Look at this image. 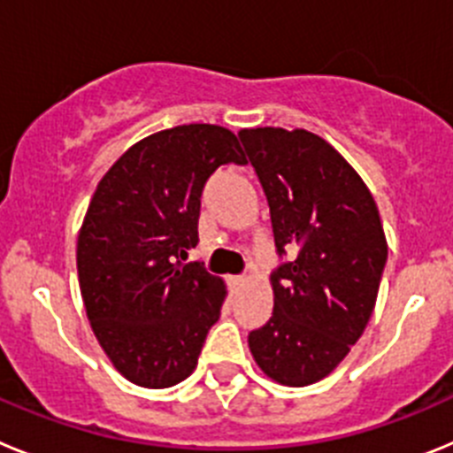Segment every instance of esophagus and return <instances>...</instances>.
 I'll use <instances>...</instances> for the list:
<instances>
[{
    "instance_id": "1",
    "label": "esophagus",
    "mask_w": 453,
    "mask_h": 453,
    "mask_svg": "<svg viewBox=\"0 0 453 453\" xmlns=\"http://www.w3.org/2000/svg\"><path fill=\"white\" fill-rule=\"evenodd\" d=\"M229 286L234 288V290L242 288L245 286V276H229Z\"/></svg>"
}]
</instances>
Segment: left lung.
Instances as JSON below:
<instances>
[{
    "label": "left lung",
    "mask_w": 453,
    "mask_h": 453,
    "mask_svg": "<svg viewBox=\"0 0 453 453\" xmlns=\"http://www.w3.org/2000/svg\"><path fill=\"white\" fill-rule=\"evenodd\" d=\"M238 138L281 258L272 272L274 311L250 334V349L274 381L308 386L349 354L370 322L388 261L379 208L354 167L311 131L263 127Z\"/></svg>",
    "instance_id": "1"
}]
</instances>
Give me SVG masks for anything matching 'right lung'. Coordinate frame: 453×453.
Masks as SVG:
<instances>
[{"instance_id": "right-lung-1", "label": "right lung", "mask_w": 453, "mask_h": 453, "mask_svg": "<svg viewBox=\"0 0 453 453\" xmlns=\"http://www.w3.org/2000/svg\"><path fill=\"white\" fill-rule=\"evenodd\" d=\"M226 163L245 165L231 131L183 124L140 140L92 195L77 245L81 297L99 345L138 386L190 376L219 319L222 281L186 258L203 186Z\"/></svg>"}]
</instances>
